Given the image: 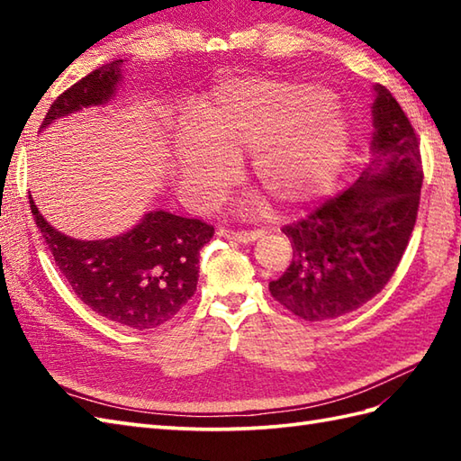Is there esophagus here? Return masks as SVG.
Segmentation results:
<instances>
[{"mask_svg":"<svg viewBox=\"0 0 461 461\" xmlns=\"http://www.w3.org/2000/svg\"><path fill=\"white\" fill-rule=\"evenodd\" d=\"M263 230H230V228H221L220 230V236L221 238H228V240H236L241 243H249V241H256L263 236Z\"/></svg>","mask_w":461,"mask_h":461,"instance_id":"34e87169","label":"esophagus"}]
</instances>
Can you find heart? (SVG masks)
<instances>
[{
    "label": "heart",
    "mask_w": 461,
    "mask_h": 461,
    "mask_svg": "<svg viewBox=\"0 0 461 461\" xmlns=\"http://www.w3.org/2000/svg\"><path fill=\"white\" fill-rule=\"evenodd\" d=\"M202 126L176 140L180 188L190 203L220 202L251 154V176L283 208L317 202L335 185L348 154V129L319 85L228 79L202 104Z\"/></svg>",
    "instance_id": "obj_1"
}]
</instances>
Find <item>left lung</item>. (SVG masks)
Wrapping results in <instances>:
<instances>
[{
    "mask_svg": "<svg viewBox=\"0 0 461 461\" xmlns=\"http://www.w3.org/2000/svg\"><path fill=\"white\" fill-rule=\"evenodd\" d=\"M375 91L368 168L350 188L281 228L293 259L269 291L305 321L337 319L378 295L416 225L424 182L418 134L394 96L380 85Z\"/></svg>",
    "mask_w": 461,
    "mask_h": 461,
    "instance_id": "8db88e82",
    "label": "left lung"
}]
</instances>
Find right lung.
Returning a JSON list of instances; mask_svg holds the SVG:
<instances>
[{"label":"right lung","mask_w":461,"mask_h":461,"mask_svg":"<svg viewBox=\"0 0 461 461\" xmlns=\"http://www.w3.org/2000/svg\"><path fill=\"white\" fill-rule=\"evenodd\" d=\"M119 61L95 68L49 106L39 131L85 106L111 99L122 79ZM32 213L53 253L59 271L85 305L122 327L146 330L178 315L198 285L200 249L213 225L170 212L146 213L139 225L116 238L85 241L57 231L33 198Z\"/></svg>","instance_id":"obj_1"}]
</instances>
